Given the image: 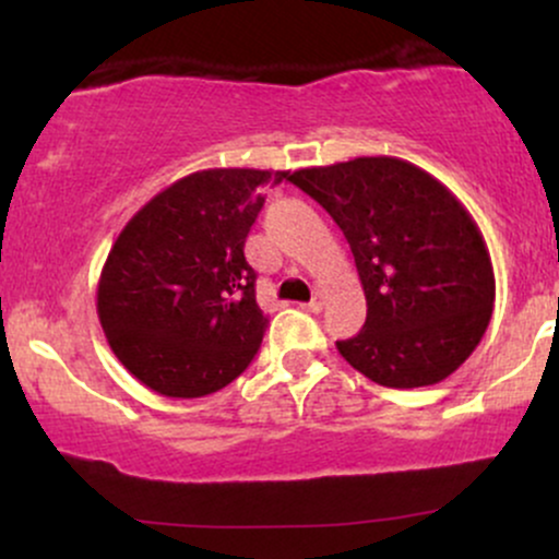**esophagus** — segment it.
Segmentation results:
<instances>
[{"label":"esophagus","mask_w":559,"mask_h":559,"mask_svg":"<svg viewBox=\"0 0 559 559\" xmlns=\"http://www.w3.org/2000/svg\"><path fill=\"white\" fill-rule=\"evenodd\" d=\"M323 305H325V294H316V297H312L310 301H305V305H301V310H307V312H320L323 310Z\"/></svg>","instance_id":"34e87169"}]
</instances>
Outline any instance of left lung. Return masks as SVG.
<instances>
[{
  "label": "left lung",
  "instance_id": "8db88e82",
  "mask_svg": "<svg viewBox=\"0 0 559 559\" xmlns=\"http://www.w3.org/2000/svg\"><path fill=\"white\" fill-rule=\"evenodd\" d=\"M288 181L344 230L368 301L338 355L389 389L444 381L473 355L493 310L484 236L457 197L400 157L301 168Z\"/></svg>",
  "mask_w": 559,
  "mask_h": 559
}]
</instances>
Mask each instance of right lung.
Instances as JSON below:
<instances>
[{"mask_svg": "<svg viewBox=\"0 0 559 559\" xmlns=\"http://www.w3.org/2000/svg\"><path fill=\"white\" fill-rule=\"evenodd\" d=\"M286 170L213 168L152 197L115 239L96 288L107 344L144 386L197 400L258 355L267 318L243 241Z\"/></svg>", "mask_w": 559, "mask_h": 559, "instance_id": "obj_1", "label": "right lung"}]
</instances>
